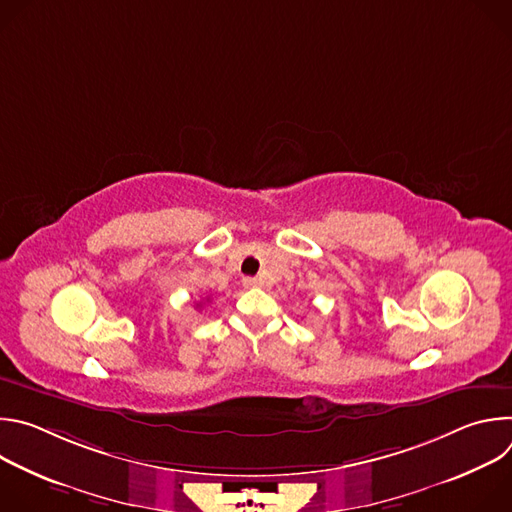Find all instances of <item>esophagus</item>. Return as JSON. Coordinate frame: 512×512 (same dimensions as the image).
Segmentation results:
<instances>
[{"label":"esophagus","instance_id":"34e87169","mask_svg":"<svg viewBox=\"0 0 512 512\" xmlns=\"http://www.w3.org/2000/svg\"><path fill=\"white\" fill-rule=\"evenodd\" d=\"M243 285H245V287H259L261 281H259L257 277H245V279H243Z\"/></svg>","mask_w":512,"mask_h":512}]
</instances>
